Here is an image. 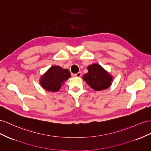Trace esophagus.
Segmentation results:
<instances>
[{
	"label": "esophagus",
	"instance_id": "esophagus-1",
	"mask_svg": "<svg viewBox=\"0 0 151 151\" xmlns=\"http://www.w3.org/2000/svg\"><path fill=\"white\" fill-rule=\"evenodd\" d=\"M74 76H76V77H80L81 76H82V73L78 72V73H75V74L74 75Z\"/></svg>",
	"mask_w": 151,
	"mask_h": 151
}]
</instances>
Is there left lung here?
<instances>
[{"label": "left lung", "mask_w": 151, "mask_h": 151, "mask_svg": "<svg viewBox=\"0 0 151 151\" xmlns=\"http://www.w3.org/2000/svg\"><path fill=\"white\" fill-rule=\"evenodd\" d=\"M87 69L88 73L83 75V79L95 91L105 90L110 86L112 77L100 65L92 64Z\"/></svg>", "instance_id": "1"}]
</instances>
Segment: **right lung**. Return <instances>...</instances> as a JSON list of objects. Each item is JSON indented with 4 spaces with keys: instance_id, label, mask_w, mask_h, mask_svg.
<instances>
[{
    "instance_id": "add662e5",
    "label": "right lung",
    "mask_w": 151,
    "mask_h": 151,
    "mask_svg": "<svg viewBox=\"0 0 151 151\" xmlns=\"http://www.w3.org/2000/svg\"><path fill=\"white\" fill-rule=\"evenodd\" d=\"M71 76L68 69H64L59 66H52L41 78V85L45 90L52 92L59 91L63 82Z\"/></svg>"
}]
</instances>
